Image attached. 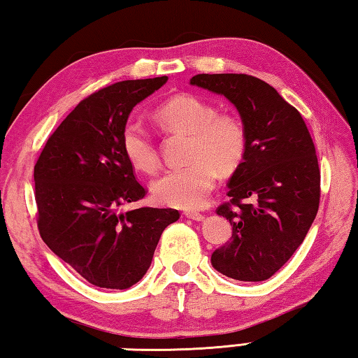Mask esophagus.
<instances>
[{
  "mask_svg": "<svg viewBox=\"0 0 358 358\" xmlns=\"http://www.w3.org/2000/svg\"><path fill=\"white\" fill-rule=\"evenodd\" d=\"M185 216L187 219H192V220H203V214L199 213V211H185Z\"/></svg>",
  "mask_w": 358,
  "mask_h": 358,
  "instance_id": "1",
  "label": "esophagus"
}]
</instances>
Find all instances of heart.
Wrapping results in <instances>:
<instances>
[{
  "instance_id": "obj_1",
  "label": "heart",
  "mask_w": 358,
  "mask_h": 358,
  "mask_svg": "<svg viewBox=\"0 0 358 358\" xmlns=\"http://www.w3.org/2000/svg\"><path fill=\"white\" fill-rule=\"evenodd\" d=\"M153 119L167 134H187L189 164L171 169L153 181L152 192L159 203L197 208L205 203L217 172L229 173L241 164L247 148L243 122L229 113H217L213 103L194 94H178L155 109ZM120 147L136 171L152 173L159 166L153 136L129 120L122 128Z\"/></svg>"
}]
</instances>
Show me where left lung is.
I'll list each match as a JSON object with an SVG mask.
<instances>
[{"label":"left lung","instance_id":"obj_1","mask_svg":"<svg viewBox=\"0 0 358 358\" xmlns=\"http://www.w3.org/2000/svg\"><path fill=\"white\" fill-rule=\"evenodd\" d=\"M191 84L229 99L247 134L243 162L229 181V201L217 206L233 227L213 252L220 274L241 282L268 280L303 243L316 217L321 171L301 113L259 78L201 73Z\"/></svg>","mask_w":358,"mask_h":358}]
</instances>
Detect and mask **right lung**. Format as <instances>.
<instances>
[{"mask_svg": "<svg viewBox=\"0 0 358 358\" xmlns=\"http://www.w3.org/2000/svg\"><path fill=\"white\" fill-rule=\"evenodd\" d=\"M166 81L128 80L90 94L50 136L34 166L43 243L95 287L138 283L162 231L180 217L172 208L117 211L147 194L122 152V128L131 109Z\"/></svg>", "mask_w": 358, "mask_h": 358, "instance_id": "add662e5", "label": "right lung"}]
</instances>
